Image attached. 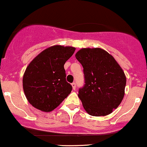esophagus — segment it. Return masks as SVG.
Listing matches in <instances>:
<instances>
[{"instance_id":"1","label":"esophagus","mask_w":147,"mask_h":147,"mask_svg":"<svg viewBox=\"0 0 147 147\" xmlns=\"http://www.w3.org/2000/svg\"><path fill=\"white\" fill-rule=\"evenodd\" d=\"M72 89L75 90V88H76V83H75V82L72 83Z\"/></svg>"}]
</instances>
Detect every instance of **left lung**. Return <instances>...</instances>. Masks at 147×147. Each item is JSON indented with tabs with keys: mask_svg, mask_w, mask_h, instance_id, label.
I'll return each mask as SVG.
<instances>
[{
	"mask_svg": "<svg viewBox=\"0 0 147 147\" xmlns=\"http://www.w3.org/2000/svg\"><path fill=\"white\" fill-rule=\"evenodd\" d=\"M75 57L83 67L85 84L78 97L85 111L93 116L111 113L124 97L126 78L122 68L101 48H82Z\"/></svg>",
	"mask_w": 147,
	"mask_h": 147,
	"instance_id": "left-lung-1",
	"label": "left lung"
}]
</instances>
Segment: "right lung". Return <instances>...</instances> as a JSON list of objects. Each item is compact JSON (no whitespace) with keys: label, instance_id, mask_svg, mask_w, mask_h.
Returning a JSON list of instances; mask_svg holds the SVG:
<instances>
[{"label":"right lung","instance_id":"obj_1","mask_svg":"<svg viewBox=\"0 0 147 147\" xmlns=\"http://www.w3.org/2000/svg\"><path fill=\"white\" fill-rule=\"evenodd\" d=\"M75 51L73 47L55 45L42 51L27 66L23 88L27 100L44 112L57 108L72 91L64 65Z\"/></svg>","mask_w":147,"mask_h":147}]
</instances>
